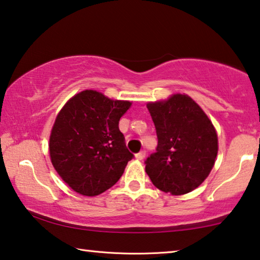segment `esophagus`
Here are the masks:
<instances>
[{
	"mask_svg": "<svg viewBox=\"0 0 260 260\" xmlns=\"http://www.w3.org/2000/svg\"><path fill=\"white\" fill-rule=\"evenodd\" d=\"M144 158H145V152H144V151L139 152V153H137V154H136V159H137V160H143Z\"/></svg>",
	"mask_w": 260,
	"mask_h": 260,
	"instance_id": "34e87169",
	"label": "esophagus"
}]
</instances>
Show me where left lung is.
<instances>
[{
	"label": "left lung",
	"instance_id": "8db88e82",
	"mask_svg": "<svg viewBox=\"0 0 260 260\" xmlns=\"http://www.w3.org/2000/svg\"><path fill=\"white\" fill-rule=\"evenodd\" d=\"M158 147L146 160L145 172L154 186L174 196L189 193L210 175L218 154L213 123L188 94L147 102Z\"/></svg>",
	"mask_w": 260,
	"mask_h": 260
}]
</instances>
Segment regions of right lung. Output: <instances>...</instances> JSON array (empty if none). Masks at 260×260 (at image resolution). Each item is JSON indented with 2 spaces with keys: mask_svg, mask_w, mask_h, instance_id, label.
I'll use <instances>...</instances> for the list:
<instances>
[{
  "mask_svg": "<svg viewBox=\"0 0 260 260\" xmlns=\"http://www.w3.org/2000/svg\"><path fill=\"white\" fill-rule=\"evenodd\" d=\"M131 105L85 90L59 110L49 136V156L58 175L77 193L94 197L123 175L134 155L118 122Z\"/></svg>",
  "mask_w": 260,
  "mask_h": 260,
  "instance_id": "obj_1",
  "label": "right lung"
}]
</instances>
